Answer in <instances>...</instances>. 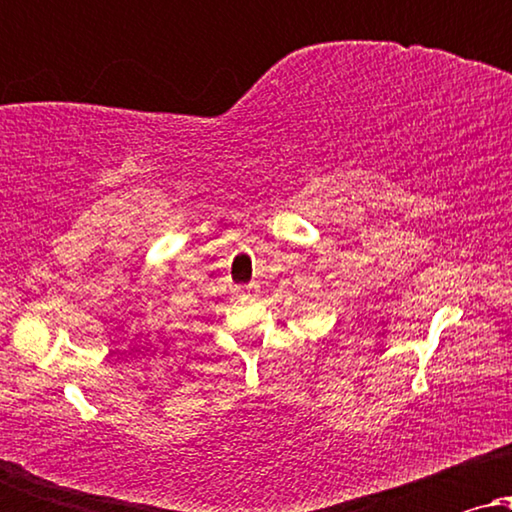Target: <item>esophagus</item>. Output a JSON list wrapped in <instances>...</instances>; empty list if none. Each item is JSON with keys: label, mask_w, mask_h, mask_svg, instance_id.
I'll return each instance as SVG.
<instances>
[{"label": "esophagus", "mask_w": 512, "mask_h": 512, "mask_svg": "<svg viewBox=\"0 0 512 512\" xmlns=\"http://www.w3.org/2000/svg\"><path fill=\"white\" fill-rule=\"evenodd\" d=\"M240 291H242V293H256V291H258V284L251 282V284H247V286H242Z\"/></svg>", "instance_id": "esophagus-1"}]
</instances>
